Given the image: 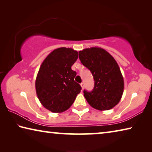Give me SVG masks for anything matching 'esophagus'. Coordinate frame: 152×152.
<instances>
[{"label": "esophagus", "mask_w": 152, "mask_h": 152, "mask_svg": "<svg viewBox=\"0 0 152 152\" xmlns=\"http://www.w3.org/2000/svg\"><path fill=\"white\" fill-rule=\"evenodd\" d=\"M80 86L82 87V88L84 89V83H83V82H82V83L80 84Z\"/></svg>", "instance_id": "34e87169"}]
</instances>
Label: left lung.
Instances as JSON below:
<instances>
[{
  "instance_id": "8db88e82",
  "label": "left lung",
  "mask_w": 152,
  "mask_h": 152,
  "mask_svg": "<svg viewBox=\"0 0 152 152\" xmlns=\"http://www.w3.org/2000/svg\"><path fill=\"white\" fill-rule=\"evenodd\" d=\"M81 63L91 70L94 80L91 92L84 91L87 102L94 109H113L121 99L124 80L114 58L104 49L93 47L79 51Z\"/></svg>"
}]
</instances>
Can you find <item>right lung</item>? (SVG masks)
I'll use <instances>...</instances> for the list:
<instances>
[{"instance_id": "obj_1", "label": "right lung", "mask_w": 152, "mask_h": 152, "mask_svg": "<svg viewBox=\"0 0 152 152\" xmlns=\"http://www.w3.org/2000/svg\"><path fill=\"white\" fill-rule=\"evenodd\" d=\"M78 57L72 48H60L49 54L41 65L35 80L36 94L42 104L52 113L68 110L80 92L71 67Z\"/></svg>"}]
</instances>
